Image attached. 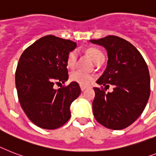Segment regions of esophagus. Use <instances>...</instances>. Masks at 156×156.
<instances>
[{
	"instance_id": "1",
	"label": "esophagus",
	"mask_w": 156,
	"mask_h": 156,
	"mask_svg": "<svg viewBox=\"0 0 156 156\" xmlns=\"http://www.w3.org/2000/svg\"><path fill=\"white\" fill-rule=\"evenodd\" d=\"M87 90V87H82V86H81V90L84 91V90Z\"/></svg>"
}]
</instances>
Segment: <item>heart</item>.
Here are the masks:
<instances>
[{
	"label": "heart",
	"instance_id": "obj_1",
	"mask_svg": "<svg viewBox=\"0 0 156 156\" xmlns=\"http://www.w3.org/2000/svg\"><path fill=\"white\" fill-rule=\"evenodd\" d=\"M87 53L88 54L90 58L93 60L94 63H97L100 60L104 58V55L99 49H95V48H89L87 49ZM78 60V53L76 50L69 52L67 57V66L69 68H74L75 66L76 63ZM69 79L72 82L78 83L82 87H88L91 82L94 80V76L92 74H90L88 73H85L81 70H74L70 73L69 75Z\"/></svg>",
	"mask_w": 156,
	"mask_h": 156
}]
</instances>
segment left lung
Segmentation results:
<instances>
[{
	"label": "left lung",
	"instance_id": "obj_1",
	"mask_svg": "<svg viewBox=\"0 0 156 156\" xmlns=\"http://www.w3.org/2000/svg\"><path fill=\"white\" fill-rule=\"evenodd\" d=\"M91 43L107 49V68L97 81L104 89L113 85V91L106 93L94 87L93 113L95 119L107 128L122 130L135 122L146 107L150 96V75L147 63L139 50L117 36H107Z\"/></svg>",
	"mask_w": 156,
	"mask_h": 156
}]
</instances>
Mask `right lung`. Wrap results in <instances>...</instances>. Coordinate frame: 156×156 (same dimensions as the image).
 I'll return each instance as SVG.
<instances>
[{
  "instance_id": "add662e5",
  "label": "right lung",
  "mask_w": 156,
  "mask_h": 156,
  "mask_svg": "<svg viewBox=\"0 0 156 156\" xmlns=\"http://www.w3.org/2000/svg\"><path fill=\"white\" fill-rule=\"evenodd\" d=\"M70 40L47 35L22 53L15 82L19 102L25 115L39 127L54 130L70 118V105L81 94L79 85L54 88L68 80L67 57L76 48Z\"/></svg>"
}]
</instances>
